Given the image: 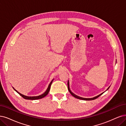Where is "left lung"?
<instances>
[{
	"instance_id": "left-lung-1",
	"label": "left lung",
	"mask_w": 126,
	"mask_h": 126,
	"mask_svg": "<svg viewBox=\"0 0 126 126\" xmlns=\"http://www.w3.org/2000/svg\"><path fill=\"white\" fill-rule=\"evenodd\" d=\"M69 81V80H68ZM68 81V82H67V86H68V91H69V92H70V94L73 96H74L75 97H76V98H77V99H80V100H87V101H89V100H94V99H96V98H97V97H98L99 96H100L101 94H99V95H97V96H96L95 97H92V98H88V99H87V98H83V97H80V96H77V95H75V94H74L71 91V90H70V88H69V81ZM109 88H110V87H109ZM108 88V89H109ZM107 89V90H108Z\"/></svg>"
}]
</instances>
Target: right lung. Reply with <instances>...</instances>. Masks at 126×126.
Here are the masks:
<instances>
[{
	"instance_id": "right-lung-1",
	"label": "right lung",
	"mask_w": 126,
	"mask_h": 126,
	"mask_svg": "<svg viewBox=\"0 0 126 126\" xmlns=\"http://www.w3.org/2000/svg\"><path fill=\"white\" fill-rule=\"evenodd\" d=\"M53 79L51 81V82L49 83V85L47 88V90H46V91L44 93V94H42L39 95V96H25V95H24L22 94H20V93H19L18 92H17L16 89L15 91H16L18 94H19L21 96H22L23 98L25 99H27V100H37V99H40L41 98H43V97H45V96H46L48 94V93L50 91V87H51V84H52V82L53 81Z\"/></svg>"
}]
</instances>
